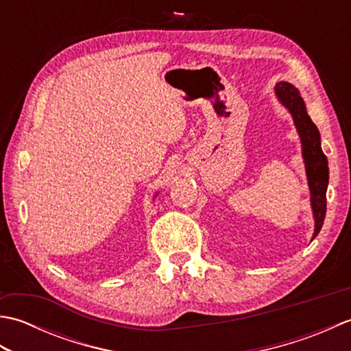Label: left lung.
<instances>
[{
  "label": "left lung",
  "mask_w": 351,
  "mask_h": 351,
  "mask_svg": "<svg viewBox=\"0 0 351 351\" xmlns=\"http://www.w3.org/2000/svg\"><path fill=\"white\" fill-rule=\"evenodd\" d=\"M274 92L282 106L288 108L291 116H293L297 132L300 136L302 154L311 191V206L315 219V230L312 235V240H314L322 230L326 217V190L327 184H329L327 156L322 151V138H319L318 128L308 116L306 106H304L300 92L287 81H280L276 84Z\"/></svg>",
  "instance_id": "1"
}]
</instances>
